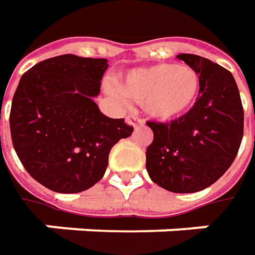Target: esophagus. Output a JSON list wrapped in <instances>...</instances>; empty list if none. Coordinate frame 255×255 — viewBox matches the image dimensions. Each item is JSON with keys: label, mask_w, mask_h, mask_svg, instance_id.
Listing matches in <instances>:
<instances>
[{"label": "esophagus", "mask_w": 255, "mask_h": 255, "mask_svg": "<svg viewBox=\"0 0 255 255\" xmlns=\"http://www.w3.org/2000/svg\"><path fill=\"white\" fill-rule=\"evenodd\" d=\"M126 122L129 123V125H132L133 128H139V126H143V125H144V121H143L142 118H139V116H136V115H129V116L126 118Z\"/></svg>", "instance_id": "obj_1"}]
</instances>
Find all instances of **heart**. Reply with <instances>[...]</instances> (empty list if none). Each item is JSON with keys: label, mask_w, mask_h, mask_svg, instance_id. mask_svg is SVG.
I'll list each match as a JSON object with an SVG mask.
<instances>
[{"label": "heart", "mask_w": 255, "mask_h": 255, "mask_svg": "<svg viewBox=\"0 0 255 255\" xmlns=\"http://www.w3.org/2000/svg\"><path fill=\"white\" fill-rule=\"evenodd\" d=\"M200 91V76L187 65L159 64L134 69L123 79L121 92L143 105L157 121H173L189 112Z\"/></svg>", "instance_id": "obj_1"}]
</instances>
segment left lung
<instances>
[{
    "label": "left lung",
    "instance_id": "1",
    "mask_svg": "<svg viewBox=\"0 0 255 255\" xmlns=\"http://www.w3.org/2000/svg\"><path fill=\"white\" fill-rule=\"evenodd\" d=\"M200 76L190 111L170 122H147L153 142L146 169L157 186L196 193L220 179L234 162L244 133V109L230 71L199 55L180 54Z\"/></svg>",
    "mask_w": 255,
    "mask_h": 255
}]
</instances>
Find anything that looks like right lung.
I'll return each mask as SVG.
<instances>
[{
	"mask_svg": "<svg viewBox=\"0 0 255 255\" xmlns=\"http://www.w3.org/2000/svg\"><path fill=\"white\" fill-rule=\"evenodd\" d=\"M105 58L72 54L28 69L14 93L9 129L19 160L35 180L58 193H79L101 180L113 144L129 137L125 119L105 116L93 98Z\"/></svg>",
	"mask_w": 255,
	"mask_h": 255,
	"instance_id": "add662e5",
	"label": "right lung"
}]
</instances>
